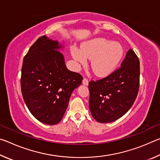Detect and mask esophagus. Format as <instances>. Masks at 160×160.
Segmentation results:
<instances>
[{
    "label": "esophagus",
    "instance_id": "34e87169",
    "mask_svg": "<svg viewBox=\"0 0 160 160\" xmlns=\"http://www.w3.org/2000/svg\"><path fill=\"white\" fill-rule=\"evenodd\" d=\"M82 84L84 85H88V79H86V78H83L82 80Z\"/></svg>",
    "mask_w": 160,
    "mask_h": 160
}]
</instances>
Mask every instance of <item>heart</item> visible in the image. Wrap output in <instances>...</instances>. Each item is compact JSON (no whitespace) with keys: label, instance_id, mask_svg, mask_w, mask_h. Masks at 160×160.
I'll list each match as a JSON object with an SVG mask.
<instances>
[{"label":"heart","instance_id":"heart-1","mask_svg":"<svg viewBox=\"0 0 160 160\" xmlns=\"http://www.w3.org/2000/svg\"><path fill=\"white\" fill-rule=\"evenodd\" d=\"M71 53L78 63L85 66L88 58L92 59L91 68L97 76L104 77L112 73L118 67L124 53L120 43L104 38H96L85 42L82 49L72 47Z\"/></svg>","mask_w":160,"mask_h":160}]
</instances>
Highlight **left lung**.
Returning a JSON list of instances; mask_svg holds the SVG:
<instances>
[{
  "instance_id": "8db88e82",
  "label": "left lung",
  "mask_w": 160,
  "mask_h": 160,
  "mask_svg": "<svg viewBox=\"0 0 160 160\" xmlns=\"http://www.w3.org/2000/svg\"><path fill=\"white\" fill-rule=\"evenodd\" d=\"M140 84V61L132 49L121 67L103 79L89 82V107L99 123L115 121L131 109Z\"/></svg>"
}]
</instances>
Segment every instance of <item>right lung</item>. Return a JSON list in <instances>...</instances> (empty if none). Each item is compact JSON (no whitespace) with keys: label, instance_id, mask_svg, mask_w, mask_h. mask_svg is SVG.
I'll return each instance as SVG.
<instances>
[{"label":"right lung","instance_id":"right-lung-1","mask_svg":"<svg viewBox=\"0 0 160 160\" xmlns=\"http://www.w3.org/2000/svg\"><path fill=\"white\" fill-rule=\"evenodd\" d=\"M64 47L48 37H39L23 60L21 90L29 112L38 121L55 125L63 118L75 89L82 83L79 73L65 64Z\"/></svg>","mask_w":160,"mask_h":160}]
</instances>
